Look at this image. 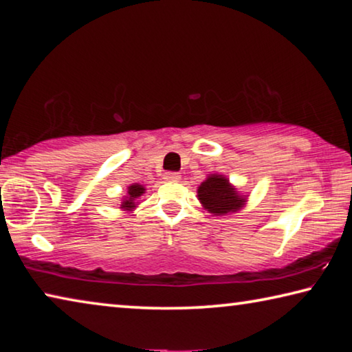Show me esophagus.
<instances>
[{"instance_id": "obj_1", "label": "esophagus", "mask_w": 352, "mask_h": 352, "mask_svg": "<svg viewBox=\"0 0 352 352\" xmlns=\"http://www.w3.org/2000/svg\"><path fill=\"white\" fill-rule=\"evenodd\" d=\"M164 180L166 182H178L180 180V174H178V172H166Z\"/></svg>"}]
</instances>
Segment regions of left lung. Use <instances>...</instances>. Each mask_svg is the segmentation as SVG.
Listing matches in <instances>:
<instances>
[{"instance_id": "left-lung-1", "label": "left lung", "mask_w": 352, "mask_h": 352, "mask_svg": "<svg viewBox=\"0 0 352 352\" xmlns=\"http://www.w3.org/2000/svg\"><path fill=\"white\" fill-rule=\"evenodd\" d=\"M199 200L208 211L216 216L237 211L242 208L245 199L237 195L233 186L222 175H211L199 186Z\"/></svg>"}]
</instances>
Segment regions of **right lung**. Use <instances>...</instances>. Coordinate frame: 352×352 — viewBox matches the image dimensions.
Returning a JSON list of instances; mask_svg holds the SVG:
<instances>
[{
    "instance_id": "right-lung-1",
    "label": "right lung",
    "mask_w": 352,
    "mask_h": 352,
    "mask_svg": "<svg viewBox=\"0 0 352 352\" xmlns=\"http://www.w3.org/2000/svg\"><path fill=\"white\" fill-rule=\"evenodd\" d=\"M142 192H144V188L141 186V184H132V186L129 188V197L122 201L121 208H124V210H132V208H135V200L140 197V195H142Z\"/></svg>"
}]
</instances>
